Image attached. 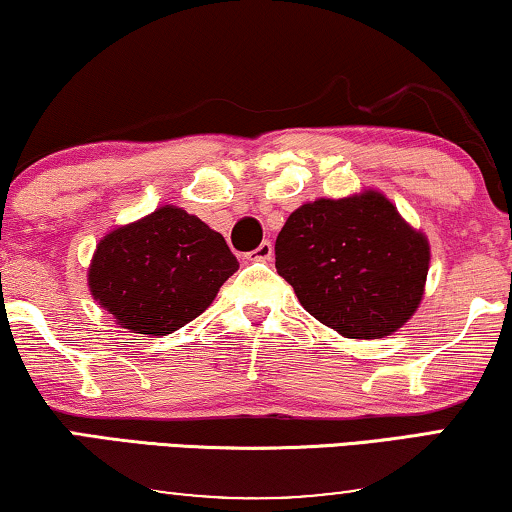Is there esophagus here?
I'll return each mask as SVG.
<instances>
[{"label": "esophagus", "instance_id": "obj_1", "mask_svg": "<svg viewBox=\"0 0 512 512\" xmlns=\"http://www.w3.org/2000/svg\"><path fill=\"white\" fill-rule=\"evenodd\" d=\"M272 254H275V247H272L270 240H265L254 251H249V258H254V261H270Z\"/></svg>", "mask_w": 512, "mask_h": 512}]
</instances>
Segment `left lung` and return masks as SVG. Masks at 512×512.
Returning a JSON list of instances; mask_svg holds the SVG:
<instances>
[{
	"label": "left lung",
	"instance_id": "8db88e82",
	"mask_svg": "<svg viewBox=\"0 0 512 512\" xmlns=\"http://www.w3.org/2000/svg\"><path fill=\"white\" fill-rule=\"evenodd\" d=\"M275 268L314 319L347 338L373 340L415 314L429 242L382 193L321 198L286 219Z\"/></svg>",
	"mask_w": 512,
	"mask_h": 512
}]
</instances>
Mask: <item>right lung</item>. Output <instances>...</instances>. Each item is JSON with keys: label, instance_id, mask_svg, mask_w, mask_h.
Wrapping results in <instances>:
<instances>
[{"label": "right lung", "instance_id": "obj_1", "mask_svg": "<svg viewBox=\"0 0 512 512\" xmlns=\"http://www.w3.org/2000/svg\"><path fill=\"white\" fill-rule=\"evenodd\" d=\"M237 268L221 233L165 205L97 244L88 284L123 328L167 335L205 312Z\"/></svg>", "mask_w": 512, "mask_h": 512}]
</instances>
